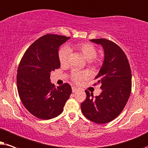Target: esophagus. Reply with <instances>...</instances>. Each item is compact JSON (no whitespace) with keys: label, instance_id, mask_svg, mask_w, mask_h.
Listing matches in <instances>:
<instances>
[{"label":"esophagus","instance_id":"esophagus-1","mask_svg":"<svg viewBox=\"0 0 148 148\" xmlns=\"http://www.w3.org/2000/svg\"><path fill=\"white\" fill-rule=\"evenodd\" d=\"M78 90V88L76 87H72V92H76Z\"/></svg>","mask_w":148,"mask_h":148}]
</instances>
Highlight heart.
<instances>
[{
    "mask_svg": "<svg viewBox=\"0 0 148 148\" xmlns=\"http://www.w3.org/2000/svg\"><path fill=\"white\" fill-rule=\"evenodd\" d=\"M74 49L79 51L82 55V56L88 61H92L97 56V50L93 45L90 43H80L74 47V48H67L64 47L61 49L59 52V60L60 64L62 66H65L68 64V56L70 55V49ZM88 74L85 71H80L78 70H74L72 72V78L76 83H80L83 80H85L88 77Z\"/></svg>",
    "mask_w": 148,
    "mask_h": 148,
    "instance_id": "heart-1",
    "label": "heart"
}]
</instances>
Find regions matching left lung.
<instances>
[{
  "mask_svg": "<svg viewBox=\"0 0 148 148\" xmlns=\"http://www.w3.org/2000/svg\"><path fill=\"white\" fill-rule=\"evenodd\" d=\"M104 51L102 66L95 79L101 84V92L94 97L85 90L86 99L81 110L86 119L95 123L113 121L127 104L131 91V71L124 51L116 44L105 38L92 39Z\"/></svg>",
  "mask_w": 148,
  "mask_h": 148,
  "instance_id": "obj_1",
  "label": "left lung"
}]
</instances>
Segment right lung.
<instances>
[{"mask_svg": "<svg viewBox=\"0 0 148 148\" xmlns=\"http://www.w3.org/2000/svg\"><path fill=\"white\" fill-rule=\"evenodd\" d=\"M70 37L45 35L27 49L17 69V85L20 99L27 111L38 119L49 120L64 110L72 93L65 83L58 87L51 82V72L60 68V47Z\"/></svg>", "mask_w": 148, "mask_h": 148, "instance_id": "1", "label": "right lung"}]
</instances>
